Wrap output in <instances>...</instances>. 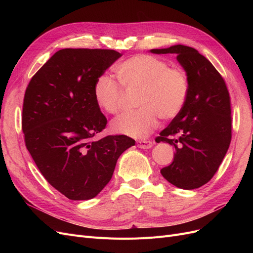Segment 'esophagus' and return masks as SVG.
<instances>
[{
  "label": "esophagus",
  "instance_id": "esophagus-1",
  "mask_svg": "<svg viewBox=\"0 0 253 253\" xmlns=\"http://www.w3.org/2000/svg\"><path fill=\"white\" fill-rule=\"evenodd\" d=\"M136 144L140 149H150L153 147V142L151 140H138Z\"/></svg>",
  "mask_w": 253,
  "mask_h": 253
}]
</instances>
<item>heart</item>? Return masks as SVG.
<instances>
[{
  "label": "heart",
  "instance_id": "obj_1",
  "mask_svg": "<svg viewBox=\"0 0 253 253\" xmlns=\"http://www.w3.org/2000/svg\"><path fill=\"white\" fill-rule=\"evenodd\" d=\"M115 72L126 89H139L137 105L140 108L115 119L112 124L114 132L141 138L157 126L159 117L172 120L185 108L190 79L182 67H171L164 59L141 53L122 61ZM93 91L102 111L112 115L121 111L124 90L111 76H99Z\"/></svg>",
  "mask_w": 253,
  "mask_h": 253
}]
</instances>
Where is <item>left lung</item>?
<instances>
[{
    "label": "left lung",
    "instance_id": "left-lung-1",
    "mask_svg": "<svg viewBox=\"0 0 253 253\" xmlns=\"http://www.w3.org/2000/svg\"><path fill=\"white\" fill-rule=\"evenodd\" d=\"M151 51L176 53L190 79L185 108L155 138L175 149L173 163L160 173L177 188H200L216 173L231 142V101L226 82L195 48L174 45Z\"/></svg>",
    "mask_w": 253,
    "mask_h": 253
}]
</instances>
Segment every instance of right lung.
Returning a JSON list of instances; mask_svg holds the SVG:
<instances>
[{"label": "right lung", "instance_id": "obj_1", "mask_svg": "<svg viewBox=\"0 0 253 253\" xmlns=\"http://www.w3.org/2000/svg\"><path fill=\"white\" fill-rule=\"evenodd\" d=\"M121 53L114 49L57 51L29 81L22 111L25 145L50 185L72 201L95 197L111 180L117 159L135 140L109 135L94 84Z\"/></svg>", "mask_w": 253, "mask_h": 253}]
</instances>
